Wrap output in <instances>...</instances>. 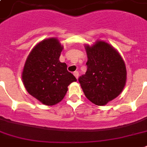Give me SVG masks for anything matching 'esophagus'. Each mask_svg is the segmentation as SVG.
<instances>
[{"mask_svg": "<svg viewBox=\"0 0 147 147\" xmlns=\"http://www.w3.org/2000/svg\"><path fill=\"white\" fill-rule=\"evenodd\" d=\"M73 75H74V76H75V77H76V78H77V79H78V76H79V74H78V71H74Z\"/></svg>", "mask_w": 147, "mask_h": 147, "instance_id": "34e87169", "label": "esophagus"}]
</instances>
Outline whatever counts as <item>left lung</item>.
Wrapping results in <instances>:
<instances>
[{"label": "left lung", "instance_id": "1", "mask_svg": "<svg viewBox=\"0 0 147 147\" xmlns=\"http://www.w3.org/2000/svg\"><path fill=\"white\" fill-rule=\"evenodd\" d=\"M87 71L79 77L85 97L94 105L103 106L121 94L127 82L125 62L121 54L105 41L85 45Z\"/></svg>", "mask_w": 147, "mask_h": 147}]
</instances>
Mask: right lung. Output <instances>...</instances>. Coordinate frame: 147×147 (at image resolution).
Listing matches in <instances>:
<instances>
[{
	"label": "right lung",
	"mask_w": 147,
	"mask_h": 147,
	"mask_svg": "<svg viewBox=\"0 0 147 147\" xmlns=\"http://www.w3.org/2000/svg\"><path fill=\"white\" fill-rule=\"evenodd\" d=\"M63 49L57 38L44 39L33 47L26 58L22 71L24 87L29 94L42 105H55L64 98L68 86L76 82L59 61Z\"/></svg>",
	"instance_id": "add662e5"
}]
</instances>
